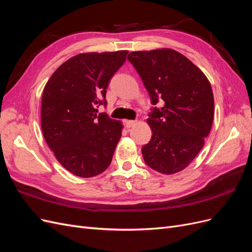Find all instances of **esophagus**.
Masks as SVG:
<instances>
[{
	"mask_svg": "<svg viewBox=\"0 0 252 252\" xmlns=\"http://www.w3.org/2000/svg\"><path fill=\"white\" fill-rule=\"evenodd\" d=\"M136 120H126L125 121V125H126V127L127 128H130V127H132V126H134L135 124H136Z\"/></svg>",
	"mask_w": 252,
	"mask_h": 252,
	"instance_id": "esophagus-1",
	"label": "esophagus"
}]
</instances>
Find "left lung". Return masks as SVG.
I'll return each instance as SVG.
<instances>
[{"instance_id":"8db88e82","label":"left lung","mask_w":252,"mask_h":252,"mask_svg":"<svg viewBox=\"0 0 252 252\" xmlns=\"http://www.w3.org/2000/svg\"><path fill=\"white\" fill-rule=\"evenodd\" d=\"M128 61L148 91L152 135L142 155L150 168L177 173L192 162L204 146L215 114L210 83L191 61L169 48L133 51Z\"/></svg>"}]
</instances>
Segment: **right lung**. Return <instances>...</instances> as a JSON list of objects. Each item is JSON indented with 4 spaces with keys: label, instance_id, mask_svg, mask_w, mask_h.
I'll list each match as a JSON object with an SVG mask.
<instances>
[{
    "label": "right lung",
    "instance_id": "add662e5",
    "mask_svg": "<svg viewBox=\"0 0 252 252\" xmlns=\"http://www.w3.org/2000/svg\"><path fill=\"white\" fill-rule=\"evenodd\" d=\"M127 50L80 53L53 72L43 91L41 125L49 148L68 171L81 178L102 173L111 163L122 124L106 106L111 78L126 61Z\"/></svg>",
    "mask_w": 252,
    "mask_h": 252
}]
</instances>
